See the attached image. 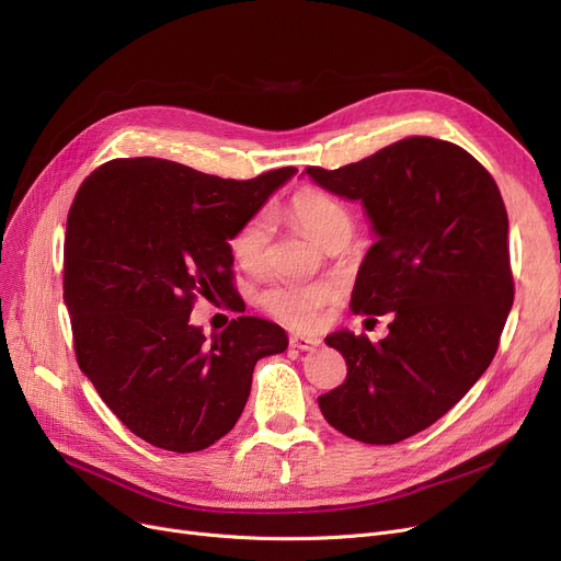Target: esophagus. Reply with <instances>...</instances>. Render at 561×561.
Masks as SVG:
<instances>
[{
    "instance_id": "obj_1",
    "label": "esophagus",
    "mask_w": 561,
    "mask_h": 561,
    "mask_svg": "<svg viewBox=\"0 0 561 561\" xmlns=\"http://www.w3.org/2000/svg\"><path fill=\"white\" fill-rule=\"evenodd\" d=\"M288 344H290V348H298V351H316L321 346V339L305 336V334H290Z\"/></svg>"
}]
</instances>
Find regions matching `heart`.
Here are the masks:
<instances>
[{"label": "heart", "mask_w": 561, "mask_h": 561, "mask_svg": "<svg viewBox=\"0 0 561 561\" xmlns=\"http://www.w3.org/2000/svg\"><path fill=\"white\" fill-rule=\"evenodd\" d=\"M288 215L325 250L346 245L353 233L351 210L319 187H300L288 202ZM267 240H271L267 217L256 213L231 233L229 252L242 271L261 273L267 261ZM334 296L336 290L330 284L275 282L261 294V307L288 328L313 330Z\"/></svg>", "instance_id": "heart-1"}]
</instances>
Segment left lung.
I'll return each mask as SVG.
<instances>
[{
    "mask_svg": "<svg viewBox=\"0 0 561 561\" xmlns=\"http://www.w3.org/2000/svg\"><path fill=\"white\" fill-rule=\"evenodd\" d=\"M307 174L362 199L378 240L351 309L392 313L389 334L334 332L346 380L319 397L330 426L367 445H394L440 420L493 362L514 305L508 217L493 176L466 149L408 137L359 162Z\"/></svg>",
    "mask_w": 561,
    "mask_h": 561,
    "instance_id": "8db88e82",
    "label": "left lung"
}]
</instances>
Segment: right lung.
<instances>
[{"label":"right lung","mask_w":561,"mask_h":561,"mask_svg":"<svg viewBox=\"0 0 561 561\" xmlns=\"http://www.w3.org/2000/svg\"><path fill=\"white\" fill-rule=\"evenodd\" d=\"M160 158H118L84 179L68 210L64 300L80 369L114 415L153 447L190 454L227 435L248 403L254 364L288 346L284 330L238 316L210 341L190 325L197 298L245 311L231 233L275 187Z\"/></svg>","instance_id":"right-lung-1"}]
</instances>
